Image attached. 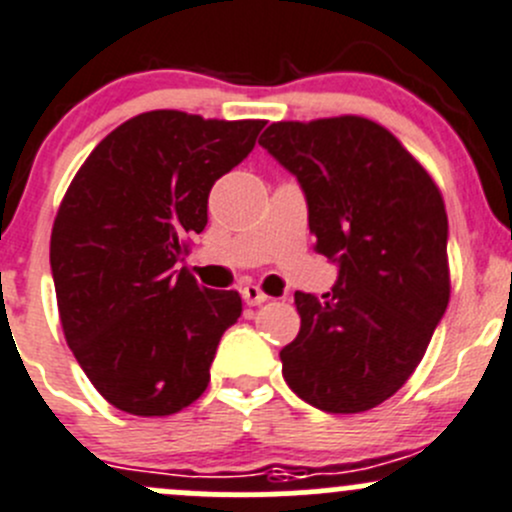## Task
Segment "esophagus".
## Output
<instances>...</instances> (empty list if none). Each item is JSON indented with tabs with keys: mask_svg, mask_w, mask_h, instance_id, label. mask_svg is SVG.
<instances>
[{
	"mask_svg": "<svg viewBox=\"0 0 512 512\" xmlns=\"http://www.w3.org/2000/svg\"><path fill=\"white\" fill-rule=\"evenodd\" d=\"M241 293H244V301L249 303V306H261V303L268 298L266 293L261 291V288L254 286V283H249V286H244V291H241Z\"/></svg>",
	"mask_w": 512,
	"mask_h": 512,
	"instance_id": "34e87169",
	"label": "esophagus"
}]
</instances>
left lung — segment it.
Listing matches in <instances>:
<instances>
[{
    "mask_svg": "<svg viewBox=\"0 0 512 512\" xmlns=\"http://www.w3.org/2000/svg\"><path fill=\"white\" fill-rule=\"evenodd\" d=\"M258 144L291 171L316 251L338 263L323 298L296 291L288 388L326 413L381 406L411 378L450 298L443 196L411 151L363 116L276 121Z\"/></svg>",
    "mask_w": 512,
    "mask_h": 512,
    "instance_id": "obj_1",
    "label": "left lung"
}]
</instances>
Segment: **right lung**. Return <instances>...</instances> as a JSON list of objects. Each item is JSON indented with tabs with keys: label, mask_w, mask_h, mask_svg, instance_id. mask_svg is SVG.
<instances>
[{
	"label": "right lung",
	"mask_w": 512,
	"mask_h": 512,
	"mask_svg": "<svg viewBox=\"0 0 512 512\" xmlns=\"http://www.w3.org/2000/svg\"><path fill=\"white\" fill-rule=\"evenodd\" d=\"M266 121L156 109L116 126L86 156L52 229L64 338L96 391L131 416L184 411L209 386L239 291L186 268L209 221V191L251 154Z\"/></svg>",
	"instance_id": "1"
}]
</instances>
